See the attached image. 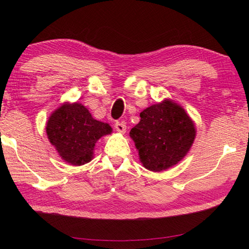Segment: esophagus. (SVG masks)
Masks as SVG:
<instances>
[{
    "label": "esophagus",
    "instance_id": "obj_1",
    "mask_svg": "<svg viewBox=\"0 0 249 249\" xmlns=\"http://www.w3.org/2000/svg\"><path fill=\"white\" fill-rule=\"evenodd\" d=\"M115 129H116L117 133L124 134L126 132V124L124 123V122H116Z\"/></svg>",
    "mask_w": 249,
    "mask_h": 249
}]
</instances>
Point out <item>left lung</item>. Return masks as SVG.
<instances>
[{
  "label": "left lung",
  "mask_w": 249,
  "mask_h": 249,
  "mask_svg": "<svg viewBox=\"0 0 249 249\" xmlns=\"http://www.w3.org/2000/svg\"><path fill=\"white\" fill-rule=\"evenodd\" d=\"M141 121L129 136L146 169L160 172L180 162L196 136L195 122L171 99L150 105L141 112Z\"/></svg>",
  "instance_id": "1"
}]
</instances>
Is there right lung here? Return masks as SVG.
<instances>
[{
	"label": "right lung",
	"mask_w": 249,
	"mask_h": 249,
	"mask_svg": "<svg viewBox=\"0 0 249 249\" xmlns=\"http://www.w3.org/2000/svg\"><path fill=\"white\" fill-rule=\"evenodd\" d=\"M112 132L111 126L93 119L89 109L79 102L62 103L46 123L50 144L62 160L72 166L90 162L96 142Z\"/></svg>",
	"instance_id": "obj_1"
}]
</instances>
